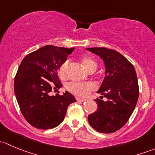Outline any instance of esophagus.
I'll use <instances>...</instances> for the list:
<instances>
[{"instance_id": "34e87169", "label": "esophagus", "mask_w": 155, "mask_h": 155, "mask_svg": "<svg viewBox=\"0 0 155 155\" xmlns=\"http://www.w3.org/2000/svg\"><path fill=\"white\" fill-rule=\"evenodd\" d=\"M76 101H77L78 102H85V101H86V99H82V98L76 97Z\"/></svg>"}]
</instances>
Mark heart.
Here are the masks:
<instances>
[{
  "label": "heart",
  "mask_w": 155,
  "mask_h": 155,
  "mask_svg": "<svg viewBox=\"0 0 155 155\" xmlns=\"http://www.w3.org/2000/svg\"><path fill=\"white\" fill-rule=\"evenodd\" d=\"M81 64L87 72L96 70L97 64L93 58L87 56H84L81 58ZM68 61L64 62L58 69V76L61 80L66 79L67 70H68ZM69 91L77 96L85 97L90 94L91 91L94 90L96 86L92 82H85V83H71L68 86Z\"/></svg>",
  "instance_id": "heart-1"
}]
</instances>
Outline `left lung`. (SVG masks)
<instances>
[{
  "instance_id": "left-lung-1",
  "label": "left lung",
  "mask_w": 155,
  "mask_h": 155,
  "mask_svg": "<svg viewBox=\"0 0 155 155\" xmlns=\"http://www.w3.org/2000/svg\"><path fill=\"white\" fill-rule=\"evenodd\" d=\"M101 58L106 76L94 100L97 109L88 115L89 124L100 133L110 134L121 129L132 115L139 97V85L134 65L124 56L104 47L87 48ZM103 97L107 98L103 101Z\"/></svg>"
}]
</instances>
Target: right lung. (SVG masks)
<instances>
[{
	"mask_svg": "<svg viewBox=\"0 0 155 155\" xmlns=\"http://www.w3.org/2000/svg\"><path fill=\"white\" fill-rule=\"evenodd\" d=\"M74 48L48 45L27 54L14 79L17 102L26 121L38 129L54 128L64 119L68 106L76 102L66 91L50 96L53 89L62 87L58 70Z\"/></svg>",
	"mask_w": 155,
	"mask_h": 155,
	"instance_id": "1",
	"label": "right lung"
}]
</instances>
